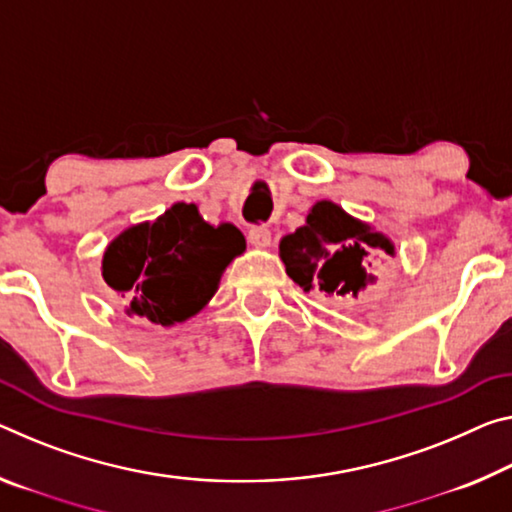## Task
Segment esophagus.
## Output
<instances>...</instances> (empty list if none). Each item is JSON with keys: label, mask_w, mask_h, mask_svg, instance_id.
<instances>
[{"label": "esophagus", "mask_w": 512, "mask_h": 512, "mask_svg": "<svg viewBox=\"0 0 512 512\" xmlns=\"http://www.w3.org/2000/svg\"><path fill=\"white\" fill-rule=\"evenodd\" d=\"M248 241L253 243V246H257V248H264V246H269L271 243V232H269V227H264V225H253L248 230Z\"/></svg>", "instance_id": "34e87169"}]
</instances>
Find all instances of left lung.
Returning <instances> with one entry per match:
<instances>
[{"instance_id": "8db88e82", "label": "left lung", "mask_w": 512, "mask_h": 512, "mask_svg": "<svg viewBox=\"0 0 512 512\" xmlns=\"http://www.w3.org/2000/svg\"><path fill=\"white\" fill-rule=\"evenodd\" d=\"M380 255H394L392 241L330 200L316 202L307 223L280 241L289 278L303 291L330 296H358L373 280L367 269Z\"/></svg>"}]
</instances>
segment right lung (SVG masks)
<instances>
[{
  "label": "right lung",
  "instance_id": "obj_1",
  "mask_svg": "<svg viewBox=\"0 0 512 512\" xmlns=\"http://www.w3.org/2000/svg\"><path fill=\"white\" fill-rule=\"evenodd\" d=\"M243 250L246 239L232 223L209 225L196 205L177 202L154 223L113 239L102 275L127 314L173 326L209 303L225 266Z\"/></svg>",
  "mask_w": 512,
  "mask_h": 512
}]
</instances>
